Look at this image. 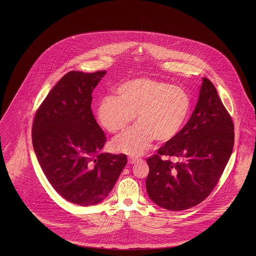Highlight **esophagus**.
Wrapping results in <instances>:
<instances>
[{"label":"esophagus","instance_id":"obj_1","mask_svg":"<svg viewBox=\"0 0 256 256\" xmlns=\"http://www.w3.org/2000/svg\"><path fill=\"white\" fill-rule=\"evenodd\" d=\"M128 160L130 164H134V163L139 162V158H134V156H128Z\"/></svg>","mask_w":256,"mask_h":256}]
</instances>
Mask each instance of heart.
Returning a JSON list of instances; mask_svg holds the SVG:
<instances>
[{
    "instance_id": "heart-1",
    "label": "heart",
    "mask_w": 256,
    "mask_h": 256,
    "mask_svg": "<svg viewBox=\"0 0 256 256\" xmlns=\"http://www.w3.org/2000/svg\"><path fill=\"white\" fill-rule=\"evenodd\" d=\"M117 98L104 96L98 103L100 124L110 133L124 132L134 121L139 124L114 140L118 152L137 156L154 140L167 142L184 128L190 112V98L181 86L149 77L128 80L116 90Z\"/></svg>"
}]
</instances>
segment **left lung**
Listing matches in <instances>:
<instances>
[{
	"mask_svg": "<svg viewBox=\"0 0 256 256\" xmlns=\"http://www.w3.org/2000/svg\"><path fill=\"white\" fill-rule=\"evenodd\" d=\"M232 117L208 78H202L195 110L174 140L146 160V190L158 206L194 208L214 190L234 148Z\"/></svg>",
	"mask_w": 256,
	"mask_h": 256,
	"instance_id": "8db88e82",
	"label": "left lung"
}]
</instances>
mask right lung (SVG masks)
<instances>
[{"label":"right lung","mask_w":256,"mask_h":256,"mask_svg":"<svg viewBox=\"0 0 256 256\" xmlns=\"http://www.w3.org/2000/svg\"><path fill=\"white\" fill-rule=\"evenodd\" d=\"M106 71H70L38 108L32 146L41 169L66 201L87 206L103 201L128 162L124 154L100 153L106 135L91 108L92 93Z\"/></svg>","instance_id":"right-lung-1"}]
</instances>
